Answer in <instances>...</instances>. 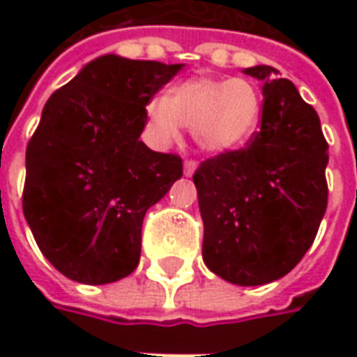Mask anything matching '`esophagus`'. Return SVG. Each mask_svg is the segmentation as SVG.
Returning <instances> with one entry per match:
<instances>
[{
    "mask_svg": "<svg viewBox=\"0 0 357 357\" xmlns=\"http://www.w3.org/2000/svg\"><path fill=\"white\" fill-rule=\"evenodd\" d=\"M197 167H199V162L195 160V158H186L185 160V174L186 176H192L195 171H197Z\"/></svg>",
    "mask_w": 357,
    "mask_h": 357,
    "instance_id": "obj_1",
    "label": "esophagus"
}]
</instances>
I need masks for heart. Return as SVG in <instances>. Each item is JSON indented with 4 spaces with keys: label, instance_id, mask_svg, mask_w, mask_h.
Returning <instances> with one entry per match:
<instances>
[{
    "label": "heart",
    "instance_id": "1",
    "mask_svg": "<svg viewBox=\"0 0 357 357\" xmlns=\"http://www.w3.org/2000/svg\"><path fill=\"white\" fill-rule=\"evenodd\" d=\"M260 109L258 89L248 79L197 77L172 87L169 99L153 97L146 103V121L160 143L174 141L183 125L202 151L222 155L252 137Z\"/></svg>",
    "mask_w": 357,
    "mask_h": 357
}]
</instances>
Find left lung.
I'll list each match as a JSON object with an SVG mask.
<instances>
[{
    "instance_id": "1",
    "label": "left lung",
    "mask_w": 357,
    "mask_h": 357,
    "mask_svg": "<svg viewBox=\"0 0 357 357\" xmlns=\"http://www.w3.org/2000/svg\"><path fill=\"white\" fill-rule=\"evenodd\" d=\"M264 81L260 129L246 146L206 158L192 181L204 222L202 258L216 276L260 286L304 258L328 206V143L320 117L268 65L244 69Z\"/></svg>"
}]
</instances>
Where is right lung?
<instances>
[{
	"instance_id": "right-lung-1",
	"label": "right lung",
	"mask_w": 357,
	"mask_h": 357,
	"mask_svg": "<svg viewBox=\"0 0 357 357\" xmlns=\"http://www.w3.org/2000/svg\"><path fill=\"white\" fill-rule=\"evenodd\" d=\"M178 69L103 55L43 107L21 200L39 250L63 276L109 284L139 266L144 214L183 176V158L139 137L146 103Z\"/></svg>"
}]
</instances>
